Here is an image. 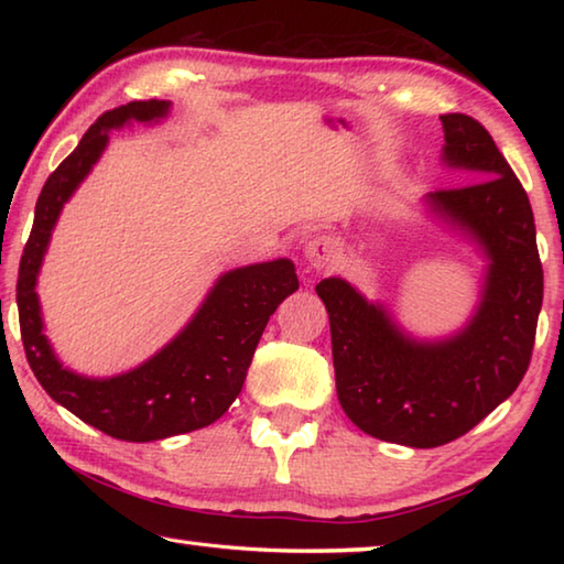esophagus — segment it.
Masks as SVG:
<instances>
[{
    "instance_id": "1",
    "label": "esophagus",
    "mask_w": 564,
    "mask_h": 564,
    "mask_svg": "<svg viewBox=\"0 0 564 564\" xmlns=\"http://www.w3.org/2000/svg\"><path fill=\"white\" fill-rule=\"evenodd\" d=\"M336 256H338V248L330 236H316L305 243V261H308L311 269L316 271L330 269V263L336 261Z\"/></svg>"
}]
</instances>
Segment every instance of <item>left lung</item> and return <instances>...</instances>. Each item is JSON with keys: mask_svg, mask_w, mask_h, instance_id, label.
Returning a JSON list of instances; mask_svg holds the SVG:
<instances>
[{"mask_svg": "<svg viewBox=\"0 0 564 564\" xmlns=\"http://www.w3.org/2000/svg\"><path fill=\"white\" fill-rule=\"evenodd\" d=\"M443 161L473 184L437 188L427 206L488 256L470 323L445 340L405 336L343 279L316 293L330 318L336 390L346 415L378 441L437 447L465 435L528 373L542 308V263L530 198L492 137L467 113H443Z\"/></svg>", "mask_w": 564, "mask_h": 564, "instance_id": "left-lung-1", "label": "left lung"}]
</instances>
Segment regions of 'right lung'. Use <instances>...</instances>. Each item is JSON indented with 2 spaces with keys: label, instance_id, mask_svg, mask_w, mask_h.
Here are the masks:
<instances>
[{
  "label": "right lung",
  "instance_id": "add662e5",
  "mask_svg": "<svg viewBox=\"0 0 564 564\" xmlns=\"http://www.w3.org/2000/svg\"><path fill=\"white\" fill-rule=\"evenodd\" d=\"M166 113L169 101L159 99L131 101L101 113L79 147L46 178L36 198L30 241L19 261V328L36 380L84 423L129 443L191 433L221 417L241 393L265 323L283 299L299 291V275L289 259L243 265L224 273L188 326L129 373L84 378L56 360L42 333L40 295L34 291L56 218L107 149L111 129L127 121H159Z\"/></svg>",
  "mask_w": 564,
  "mask_h": 564
}]
</instances>
